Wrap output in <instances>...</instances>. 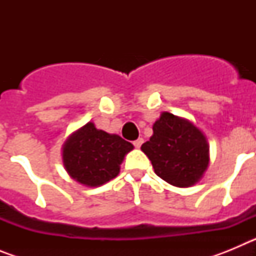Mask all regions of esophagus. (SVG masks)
Returning a JSON list of instances; mask_svg holds the SVG:
<instances>
[{
    "instance_id": "1",
    "label": "esophagus",
    "mask_w": 256,
    "mask_h": 256,
    "mask_svg": "<svg viewBox=\"0 0 256 256\" xmlns=\"http://www.w3.org/2000/svg\"><path fill=\"white\" fill-rule=\"evenodd\" d=\"M142 144H144V138H138V140H136V141L133 142V144H134V148H141Z\"/></svg>"
}]
</instances>
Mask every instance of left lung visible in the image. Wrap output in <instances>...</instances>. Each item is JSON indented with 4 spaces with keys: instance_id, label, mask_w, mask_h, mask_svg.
<instances>
[{
    "instance_id": "8db88e82",
    "label": "left lung",
    "mask_w": 256,
    "mask_h": 256,
    "mask_svg": "<svg viewBox=\"0 0 256 256\" xmlns=\"http://www.w3.org/2000/svg\"><path fill=\"white\" fill-rule=\"evenodd\" d=\"M152 130L141 150L156 176L176 187L198 183L209 165V144L204 133L187 119L166 112L154 123Z\"/></svg>"
}]
</instances>
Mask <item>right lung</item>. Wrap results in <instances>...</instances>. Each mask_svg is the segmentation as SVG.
<instances>
[{
    "label": "right lung",
    "instance_id": "obj_1",
    "mask_svg": "<svg viewBox=\"0 0 256 256\" xmlns=\"http://www.w3.org/2000/svg\"><path fill=\"white\" fill-rule=\"evenodd\" d=\"M133 144L118 134L87 123L69 136L62 146V162L70 177L88 187L101 186L120 172Z\"/></svg>",
    "mask_w": 256,
    "mask_h": 256
}]
</instances>
